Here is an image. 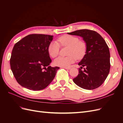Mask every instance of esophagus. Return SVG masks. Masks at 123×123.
Here are the masks:
<instances>
[{
  "label": "esophagus",
  "mask_w": 123,
  "mask_h": 123,
  "mask_svg": "<svg viewBox=\"0 0 123 123\" xmlns=\"http://www.w3.org/2000/svg\"><path fill=\"white\" fill-rule=\"evenodd\" d=\"M63 68H64V69H67V70H70L71 69L70 67H63Z\"/></svg>",
  "instance_id": "1"
}]
</instances>
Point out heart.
Returning <instances> with one entry per match:
<instances>
[{
    "label": "heart",
    "instance_id": "heart-1",
    "mask_svg": "<svg viewBox=\"0 0 123 123\" xmlns=\"http://www.w3.org/2000/svg\"><path fill=\"white\" fill-rule=\"evenodd\" d=\"M59 43L63 46L69 47L68 56L58 57L54 61L55 66L62 67H68L76 61V58L80 59L85 55L86 44L84 42L79 40L76 36L70 35H65L61 36L58 39ZM59 43L53 41L52 42L48 47V52L50 56L55 58L59 54Z\"/></svg>",
    "mask_w": 123,
    "mask_h": 123
}]
</instances>
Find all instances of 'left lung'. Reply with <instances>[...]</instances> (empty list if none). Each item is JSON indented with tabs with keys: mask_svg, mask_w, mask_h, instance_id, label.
<instances>
[{
	"mask_svg": "<svg viewBox=\"0 0 123 123\" xmlns=\"http://www.w3.org/2000/svg\"><path fill=\"white\" fill-rule=\"evenodd\" d=\"M68 34L80 36L86 43V50L78 64L80 68L79 74L73 79L78 86L86 90L99 87L106 79L110 71V52L106 42L98 33L87 29L77 30Z\"/></svg>",
	"mask_w": 123,
	"mask_h": 123,
	"instance_id": "1",
	"label": "left lung"
}]
</instances>
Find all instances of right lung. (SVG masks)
<instances>
[{"label":"right lung","instance_id":"right-lung-1","mask_svg":"<svg viewBox=\"0 0 123 123\" xmlns=\"http://www.w3.org/2000/svg\"><path fill=\"white\" fill-rule=\"evenodd\" d=\"M53 37L49 35L30 34L15 44L10 59L11 69L22 87L38 91L53 80L59 68L49 66L52 60L48 47Z\"/></svg>","mask_w":123,"mask_h":123}]
</instances>
